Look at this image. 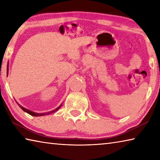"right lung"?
Instances as JSON below:
<instances>
[{"mask_svg":"<svg viewBox=\"0 0 160 160\" xmlns=\"http://www.w3.org/2000/svg\"><path fill=\"white\" fill-rule=\"evenodd\" d=\"M61 107V105H60V106H59L58 107L56 108V109L52 110V111H51V112H47H47H46V113H35V112H32V111H30V110L27 109H25V108H24V107H22L20 106V107L22 109V110L24 111V112H26V113H29V114H30L31 116H45V115L50 114V113H53V112H56V111H57L58 109H60Z\"/></svg>","mask_w":160,"mask_h":160,"instance_id":"add662e5","label":"right lung"}]
</instances>
